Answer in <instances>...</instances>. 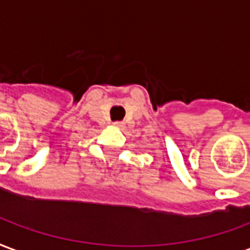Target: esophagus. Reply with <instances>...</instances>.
Segmentation results:
<instances>
[{"mask_svg": "<svg viewBox=\"0 0 250 250\" xmlns=\"http://www.w3.org/2000/svg\"><path fill=\"white\" fill-rule=\"evenodd\" d=\"M113 125L116 127H123L124 126V123H120V121H116V123H113Z\"/></svg>", "mask_w": 250, "mask_h": 250, "instance_id": "34e87169", "label": "esophagus"}]
</instances>
